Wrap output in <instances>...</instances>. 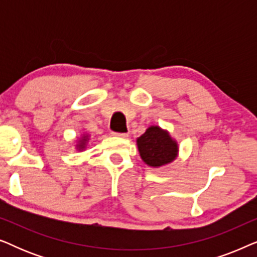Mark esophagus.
<instances>
[{
    "label": "esophagus",
    "instance_id": "1",
    "mask_svg": "<svg viewBox=\"0 0 257 257\" xmlns=\"http://www.w3.org/2000/svg\"><path fill=\"white\" fill-rule=\"evenodd\" d=\"M112 135L115 137H120V138H126L128 137V133H118V132H112Z\"/></svg>",
    "mask_w": 257,
    "mask_h": 257
}]
</instances>
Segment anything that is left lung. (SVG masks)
Wrapping results in <instances>:
<instances>
[{
    "label": "left lung",
    "mask_w": 257,
    "mask_h": 257,
    "mask_svg": "<svg viewBox=\"0 0 257 257\" xmlns=\"http://www.w3.org/2000/svg\"><path fill=\"white\" fill-rule=\"evenodd\" d=\"M137 146L144 163L153 168L171 164L179 153L177 140L172 138L170 132L157 125L150 126L143 136L137 138Z\"/></svg>",
    "instance_id": "obj_1"
}]
</instances>
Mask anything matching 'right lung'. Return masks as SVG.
Returning <instances> with one entry per match:
<instances>
[{
  "label": "right lung",
  "instance_id": "right-lung-1",
  "mask_svg": "<svg viewBox=\"0 0 257 257\" xmlns=\"http://www.w3.org/2000/svg\"><path fill=\"white\" fill-rule=\"evenodd\" d=\"M90 140V136L89 135H83L80 138L77 140V144H76V150L77 151H83L86 149V145H87V142Z\"/></svg>",
  "mask_w": 257,
  "mask_h": 257
}]
</instances>
